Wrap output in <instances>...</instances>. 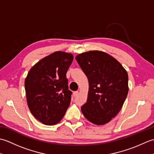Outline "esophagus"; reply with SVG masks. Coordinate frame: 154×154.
I'll return each mask as SVG.
<instances>
[{"mask_svg": "<svg viewBox=\"0 0 154 154\" xmlns=\"http://www.w3.org/2000/svg\"><path fill=\"white\" fill-rule=\"evenodd\" d=\"M78 94H79V92H78V91H75V92L73 93V96L75 97H77Z\"/></svg>", "mask_w": 154, "mask_h": 154, "instance_id": "1", "label": "esophagus"}]
</instances>
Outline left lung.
Wrapping results in <instances>:
<instances>
[{
  "label": "left lung",
  "instance_id": "obj_1",
  "mask_svg": "<svg viewBox=\"0 0 154 154\" xmlns=\"http://www.w3.org/2000/svg\"><path fill=\"white\" fill-rule=\"evenodd\" d=\"M76 60L89 81L87 103L81 109L86 119L103 125L122 109L128 93V75L120 62L105 52L89 51Z\"/></svg>",
  "mask_w": 154,
  "mask_h": 154
}]
</instances>
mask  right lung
Returning a JSON list of instances; mask_svg holds the SVG:
<instances>
[{
	"instance_id": "right-lung-1",
	"label": "right lung",
	"mask_w": 154,
	"mask_h": 154,
	"mask_svg": "<svg viewBox=\"0 0 154 154\" xmlns=\"http://www.w3.org/2000/svg\"><path fill=\"white\" fill-rule=\"evenodd\" d=\"M73 60V54L55 51L35 64L26 78L29 109L45 125L57 124L69 106L72 93L68 89L66 73Z\"/></svg>"
}]
</instances>
